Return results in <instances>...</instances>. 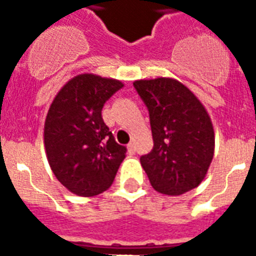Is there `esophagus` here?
<instances>
[{"mask_svg": "<svg viewBox=\"0 0 256 256\" xmlns=\"http://www.w3.org/2000/svg\"><path fill=\"white\" fill-rule=\"evenodd\" d=\"M128 152L130 156H132V154H136V146H134V144H128Z\"/></svg>", "mask_w": 256, "mask_h": 256, "instance_id": "1", "label": "esophagus"}]
</instances>
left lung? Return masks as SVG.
<instances>
[{
	"instance_id": "1",
	"label": "left lung",
	"mask_w": 256,
	"mask_h": 256,
	"mask_svg": "<svg viewBox=\"0 0 256 256\" xmlns=\"http://www.w3.org/2000/svg\"><path fill=\"white\" fill-rule=\"evenodd\" d=\"M150 116L154 148L140 156L148 180L160 194L180 195L200 184L214 156L208 112L186 86L172 78L134 81Z\"/></svg>"
}]
</instances>
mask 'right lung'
Instances as JSON below:
<instances>
[{
    "instance_id": "add662e5",
    "label": "right lung",
    "mask_w": 256,
    "mask_h": 256,
    "mask_svg": "<svg viewBox=\"0 0 256 256\" xmlns=\"http://www.w3.org/2000/svg\"><path fill=\"white\" fill-rule=\"evenodd\" d=\"M124 88L112 78L80 74L58 92L44 128L46 156L56 178L73 194L94 196L112 186L126 148L102 120V108Z\"/></svg>"
}]
</instances>
